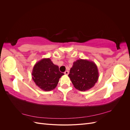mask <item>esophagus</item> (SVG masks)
<instances>
[{
	"mask_svg": "<svg viewBox=\"0 0 130 130\" xmlns=\"http://www.w3.org/2000/svg\"><path fill=\"white\" fill-rule=\"evenodd\" d=\"M64 74L67 75L69 74V71H68V70H66V71L64 72Z\"/></svg>",
	"mask_w": 130,
	"mask_h": 130,
	"instance_id": "34e87169",
	"label": "esophagus"
}]
</instances>
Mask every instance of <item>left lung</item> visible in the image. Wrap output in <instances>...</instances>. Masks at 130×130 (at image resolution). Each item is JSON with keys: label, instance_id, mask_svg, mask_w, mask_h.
I'll return each mask as SVG.
<instances>
[{"label": "left lung", "instance_id": "8db88e82", "mask_svg": "<svg viewBox=\"0 0 130 130\" xmlns=\"http://www.w3.org/2000/svg\"><path fill=\"white\" fill-rule=\"evenodd\" d=\"M68 76L75 88L80 91H86L96 83L99 72L94 62L79 59L73 63Z\"/></svg>", "mask_w": 130, "mask_h": 130}]
</instances>
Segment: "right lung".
<instances>
[{
    "mask_svg": "<svg viewBox=\"0 0 130 130\" xmlns=\"http://www.w3.org/2000/svg\"><path fill=\"white\" fill-rule=\"evenodd\" d=\"M63 75L60 72L58 66L55 65L49 58H45L35 64L32 78L39 88L44 91H50L56 88L59 79Z\"/></svg>",
    "mask_w": 130,
    "mask_h": 130,
    "instance_id": "1",
    "label": "right lung"
}]
</instances>
